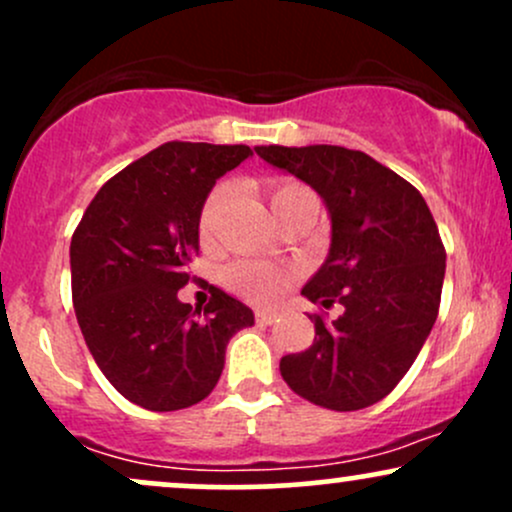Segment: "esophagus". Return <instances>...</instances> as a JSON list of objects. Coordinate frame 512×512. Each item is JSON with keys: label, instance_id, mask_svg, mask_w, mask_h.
<instances>
[{"label": "esophagus", "instance_id": "obj_1", "mask_svg": "<svg viewBox=\"0 0 512 512\" xmlns=\"http://www.w3.org/2000/svg\"><path fill=\"white\" fill-rule=\"evenodd\" d=\"M255 317H257V322H262V325H272V322L279 320V315L272 313V310H257Z\"/></svg>", "mask_w": 512, "mask_h": 512}]
</instances>
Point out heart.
<instances>
[{"label": "heart", "mask_w": 512, "mask_h": 512, "mask_svg": "<svg viewBox=\"0 0 512 512\" xmlns=\"http://www.w3.org/2000/svg\"><path fill=\"white\" fill-rule=\"evenodd\" d=\"M301 190H305V187L293 185V182H289V185H279L272 192V207H276V204L284 202L286 197L296 195V192ZM226 199L228 187H216L207 202H204L202 216H199V233H202V236H209L211 233L216 216H219ZM226 284L231 286L238 296L248 298L252 303H269L291 284V272L286 267H279V264L243 260L231 264V267L226 269Z\"/></svg>", "instance_id": "obj_1"}]
</instances>
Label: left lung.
I'll return each instance as SVG.
<instances>
[{"label":"left lung","instance_id":"obj_1","mask_svg":"<svg viewBox=\"0 0 512 512\" xmlns=\"http://www.w3.org/2000/svg\"><path fill=\"white\" fill-rule=\"evenodd\" d=\"M255 151L325 202L330 252L301 293L344 308L332 322L310 315L313 344L281 358V378L325 409L370 407L395 390L438 317L445 248L431 209L416 187L363 151L330 144Z\"/></svg>","mask_w":512,"mask_h":512}]
</instances>
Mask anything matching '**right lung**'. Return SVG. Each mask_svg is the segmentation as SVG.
Returning <instances> with one entry per match:
<instances>
[{
	"mask_svg": "<svg viewBox=\"0 0 512 512\" xmlns=\"http://www.w3.org/2000/svg\"><path fill=\"white\" fill-rule=\"evenodd\" d=\"M250 156L245 144L158 146L105 182L76 226V320L110 385L139 407L202 402L219 383L233 334L255 325L248 305L216 286L204 308L178 298L211 187Z\"/></svg>",
	"mask_w": 512,
	"mask_h": 512,
	"instance_id": "right-lung-1",
	"label": "right lung"
}]
</instances>
